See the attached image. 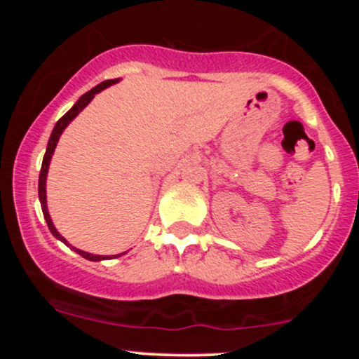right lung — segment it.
Listing matches in <instances>:
<instances>
[{
	"mask_svg": "<svg viewBox=\"0 0 359 359\" xmlns=\"http://www.w3.org/2000/svg\"><path fill=\"white\" fill-rule=\"evenodd\" d=\"M118 81H119V79H109V81H104V82H101V84H97L96 88H93L90 90H88V93H86V94H82V96L79 97V100H77L76 104H74L72 108L69 109L67 113H65L64 116H62V118L59 119V121L55 123V126H53V130H52L50 138H48L47 151H45V155H43L42 168H40V177H39V199H40V204H42V212H43L45 221H47L48 229H50V233L53 234V236L57 238V240H60L62 243H64V245H67L69 248H72L74 251H76V253H79L82 258L89 259V262H101V259H113V258L121 257V255H125L126 251H125V253L111 255V257H106V255H93V253H88V251H82V250H79V248H76V246H71V243H69L67 240H65L64 236H62V234H60L59 231H57L55 226H53V222H52L50 214H48V209H47V189H45V187H47V174H48V165H50L52 155H53V151H55L57 143H59L60 135L64 133V130H65V128H67L69 123H71L72 119L76 118L77 114H79L81 111L84 109L86 106H88L89 102L94 100V96H96L97 93H101L102 89L109 88V86L116 84Z\"/></svg>",
	"mask_w": 359,
	"mask_h": 359,
	"instance_id": "add662e5",
	"label": "right lung"
}]
</instances>
